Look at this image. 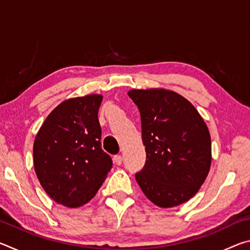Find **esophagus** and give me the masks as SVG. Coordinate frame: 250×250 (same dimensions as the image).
<instances>
[{
	"label": "esophagus",
	"mask_w": 250,
	"mask_h": 250,
	"mask_svg": "<svg viewBox=\"0 0 250 250\" xmlns=\"http://www.w3.org/2000/svg\"><path fill=\"white\" fill-rule=\"evenodd\" d=\"M113 162H115L117 166H121L122 156L121 155H115V156H113Z\"/></svg>",
	"instance_id": "obj_1"
}]
</instances>
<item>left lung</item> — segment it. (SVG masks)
Instances as JSON below:
<instances>
[{
	"label": "left lung",
	"mask_w": 250,
	"mask_h": 250,
	"mask_svg": "<svg viewBox=\"0 0 250 250\" xmlns=\"http://www.w3.org/2000/svg\"><path fill=\"white\" fill-rule=\"evenodd\" d=\"M128 95L140 111L146 152L135 180L156 206L183 204L198 192L209 172L208 128L195 107L174 91L132 89Z\"/></svg>",
	"instance_id": "1"
}]
</instances>
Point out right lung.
I'll return each mask as SVG.
<instances>
[{
  "label": "right lung",
  "instance_id": "1",
  "mask_svg": "<svg viewBox=\"0 0 250 250\" xmlns=\"http://www.w3.org/2000/svg\"><path fill=\"white\" fill-rule=\"evenodd\" d=\"M101 95L62 101L46 118L34 141V167L42 188L70 208L89 202L112 167L111 158L101 149Z\"/></svg>",
  "mask_w": 250,
  "mask_h": 250
}]
</instances>
